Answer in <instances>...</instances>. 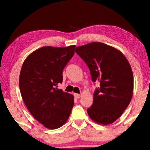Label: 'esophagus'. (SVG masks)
Masks as SVG:
<instances>
[{
	"label": "esophagus",
	"mask_w": 150,
	"mask_h": 150,
	"mask_svg": "<svg viewBox=\"0 0 150 150\" xmlns=\"http://www.w3.org/2000/svg\"><path fill=\"white\" fill-rule=\"evenodd\" d=\"M74 96H75L76 98H79L80 96H81V95H80V94H76V93H75L74 94Z\"/></svg>",
	"instance_id": "obj_1"
}]
</instances>
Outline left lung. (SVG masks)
Returning <instances> with one entry per match:
<instances>
[{"label": "left lung", "mask_w": 150, "mask_h": 150, "mask_svg": "<svg viewBox=\"0 0 150 150\" xmlns=\"http://www.w3.org/2000/svg\"><path fill=\"white\" fill-rule=\"evenodd\" d=\"M75 52L88 66L93 82H99L88 116L97 123L112 124L132 97L134 77L128 60L120 51L100 42L77 47Z\"/></svg>", "instance_id": "obj_1"}]
</instances>
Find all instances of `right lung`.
<instances>
[{
	"label": "right lung",
	"mask_w": 150,
	"mask_h": 150,
	"mask_svg": "<svg viewBox=\"0 0 150 150\" xmlns=\"http://www.w3.org/2000/svg\"><path fill=\"white\" fill-rule=\"evenodd\" d=\"M75 47H42L22 65L19 78L22 99L31 115L47 128L63 125L74 105L73 96L57 87L62 83L63 69L74 55Z\"/></svg>",
	"instance_id": "1"
}]
</instances>
